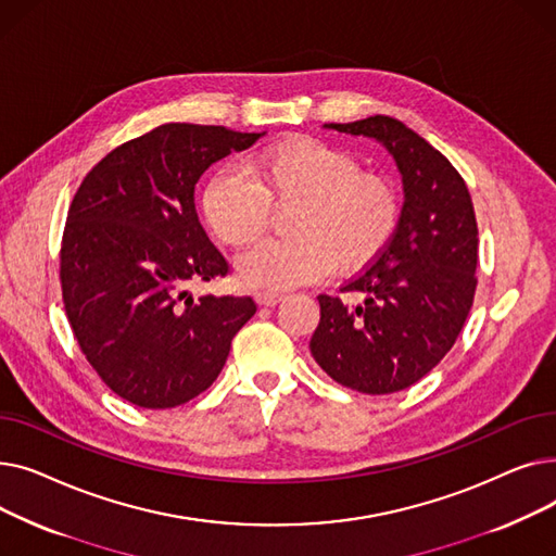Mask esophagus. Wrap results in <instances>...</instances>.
Returning <instances> with one entry per match:
<instances>
[{"label": "esophagus", "instance_id": "obj_1", "mask_svg": "<svg viewBox=\"0 0 556 556\" xmlns=\"http://www.w3.org/2000/svg\"><path fill=\"white\" fill-rule=\"evenodd\" d=\"M254 300H256V304H261V306H277L283 298H281L279 293H270V290H261V293L254 295Z\"/></svg>", "mask_w": 556, "mask_h": 556}]
</instances>
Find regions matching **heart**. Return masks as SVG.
<instances>
[{
	"mask_svg": "<svg viewBox=\"0 0 556 556\" xmlns=\"http://www.w3.org/2000/svg\"><path fill=\"white\" fill-rule=\"evenodd\" d=\"M250 175L220 164L200 191V214L225 245L243 248L266 231L273 207L288 210L286 237L254 245L239 261L250 288L286 290L327 275L363 273L390 248L401 200L383 175L315 137H288L250 160Z\"/></svg>",
	"mask_w": 556,
	"mask_h": 556,
	"instance_id": "b5f03b06",
	"label": "heart"
}]
</instances>
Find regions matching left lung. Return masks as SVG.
Listing matches in <instances>:
<instances>
[{"label": "left lung", "mask_w": 556, "mask_h": 556, "mask_svg": "<svg viewBox=\"0 0 556 556\" xmlns=\"http://www.w3.org/2000/svg\"><path fill=\"white\" fill-rule=\"evenodd\" d=\"M325 128L381 141L401 170L405 202L390 248L340 288L365 302L354 308L317 295L311 354L344 388L401 392L451 352L473 306L478 223L471 193L440 151L392 116Z\"/></svg>", "instance_id": "1"}]
</instances>
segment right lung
<instances>
[{
	"label": "right lung",
	"instance_id": "1",
	"mask_svg": "<svg viewBox=\"0 0 556 556\" xmlns=\"http://www.w3.org/2000/svg\"><path fill=\"white\" fill-rule=\"evenodd\" d=\"M263 132L164 124L116 146L80 182L61 248L63 302L87 363L124 401L164 410L207 390L252 298L189 286L227 275L193 202L200 175Z\"/></svg>",
	"mask_w": 556,
	"mask_h": 556
}]
</instances>
